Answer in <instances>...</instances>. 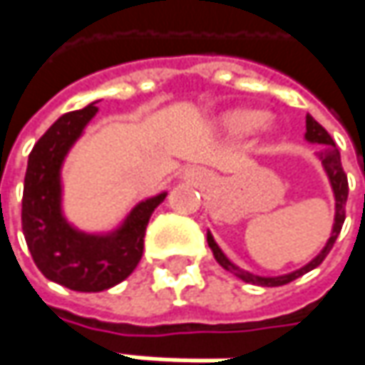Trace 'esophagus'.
I'll return each instance as SVG.
<instances>
[{"label":"esophagus","mask_w":365,"mask_h":365,"mask_svg":"<svg viewBox=\"0 0 365 365\" xmlns=\"http://www.w3.org/2000/svg\"><path fill=\"white\" fill-rule=\"evenodd\" d=\"M185 180L194 183H202L207 180V173H204L202 170H197V168H192V170L185 171Z\"/></svg>","instance_id":"1"}]
</instances>
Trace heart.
<instances>
[{"label":"heart","mask_w":365,"mask_h":365,"mask_svg":"<svg viewBox=\"0 0 365 365\" xmlns=\"http://www.w3.org/2000/svg\"><path fill=\"white\" fill-rule=\"evenodd\" d=\"M267 119H269V115L264 110H258V108H230V110L220 113L214 119V127L222 135L234 137V139L252 135L258 129L264 135V139L279 137V133H281L279 127L274 123H267Z\"/></svg>","instance_id":"heart-1"}]
</instances>
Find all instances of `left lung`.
I'll return each instance as SVG.
<instances>
[{
    "instance_id": "obj_1",
    "label": "left lung",
    "mask_w": 365,
    "mask_h": 365,
    "mask_svg": "<svg viewBox=\"0 0 365 365\" xmlns=\"http://www.w3.org/2000/svg\"><path fill=\"white\" fill-rule=\"evenodd\" d=\"M305 141L311 145H321V149L317 151V159L321 161V168H323L325 175H327V182H329V187H331V192H333V200H335V214H333L331 234H329V238H327L325 246L321 248L315 257L309 260L307 264H303L301 269L291 270V272H284V274H277V277H262V274H255V272H250V270L240 269L238 264H234L232 260L224 255V250L218 246V242L214 240L212 232L207 230V246H210V250H212L214 258L218 260V264H220L222 269L234 272V274H236L238 279H242L245 283L258 284V287H281V284H287V283H291V281H295V279L303 277V274L309 272V270H313L319 267L321 262H323V258L327 257V255H329V250L333 248L335 238H337L339 232H341V226H344V220H346L347 178H346V173H344V168H341L339 151H337V147H335V143H333L331 135L325 131V129H323L319 123L313 119L311 115H307V119H305Z\"/></svg>"
}]
</instances>
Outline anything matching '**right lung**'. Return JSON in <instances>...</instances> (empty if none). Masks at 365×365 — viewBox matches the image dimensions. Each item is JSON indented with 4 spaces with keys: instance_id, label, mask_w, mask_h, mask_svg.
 Wrapping results in <instances>:
<instances>
[{
    "instance_id": "1",
    "label": "right lung",
    "mask_w": 365,
    "mask_h": 365,
    "mask_svg": "<svg viewBox=\"0 0 365 365\" xmlns=\"http://www.w3.org/2000/svg\"><path fill=\"white\" fill-rule=\"evenodd\" d=\"M96 103L62 115L34 145L21 200V228L36 267L46 279L81 293L107 291L131 274L143 257L149 218L168 195L163 190L137 202L107 232H86L66 218L62 168L98 113Z\"/></svg>"
}]
</instances>
